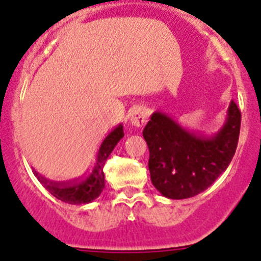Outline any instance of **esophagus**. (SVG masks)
<instances>
[{
	"mask_svg": "<svg viewBox=\"0 0 261 261\" xmlns=\"http://www.w3.org/2000/svg\"><path fill=\"white\" fill-rule=\"evenodd\" d=\"M146 110L142 106H136L129 112V123L135 128H142L146 124Z\"/></svg>",
	"mask_w": 261,
	"mask_h": 261,
	"instance_id": "34e87169",
	"label": "esophagus"
}]
</instances>
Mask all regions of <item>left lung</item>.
Masks as SVG:
<instances>
[{"label": "left lung", "mask_w": 261, "mask_h": 261, "mask_svg": "<svg viewBox=\"0 0 261 261\" xmlns=\"http://www.w3.org/2000/svg\"><path fill=\"white\" fill-rule=\"evenodd\" d=\"M241 111L231 100L223 125L213 136L191 132L163 112H153L144 128L153 186L165 197H193L214 183L234 156Z\"/></svg>", "instance_id": "obj_1"}]
</instances>
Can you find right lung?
<instances>
[{
	"instance_id": "1",
	"label": "right lung",
	"mask_w": 261,
	"mask_h": 261,
	"mask_svg": "<svg viewBox=\"0 0 261 261\" xmlns=\"http://www.w3.org/2000/svg\"><path fill=\"white\" fill-rule=\"evenodd\" d=\"M124 137L123 124L117 125L111 133H108L107 137L103 140V142L99 146V150L96 153L94 165L91 166L87 174L82 179L75 180L73 183H55L45 177L40 176L35 171L38 180L40 181L47 191H49L50 195H53L56 199L61 200L64 202L73 205L89 204L94 201L99 195L105 190V172L103 167L107 161L108 155L112 153L117 142Z\"/></svg>"
}]
</instances>
